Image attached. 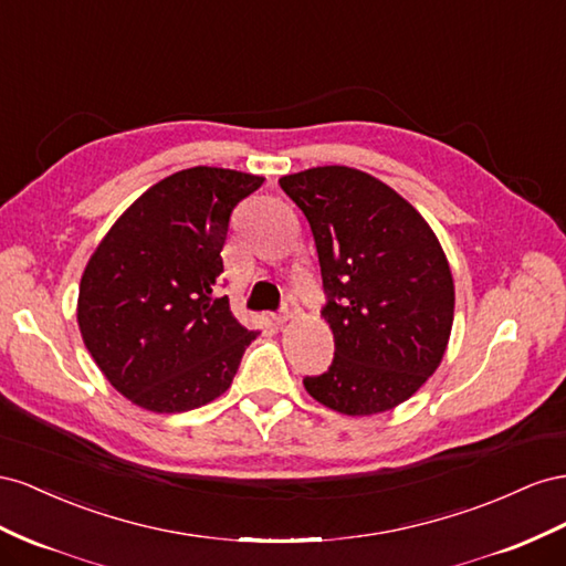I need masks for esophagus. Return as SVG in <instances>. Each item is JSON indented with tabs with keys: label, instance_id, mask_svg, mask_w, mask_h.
<instances>
[{
	"label": "esophagus",
	"instance_id": "34e87169",
	"mask_svg": "<svg viewBox=\"0 0 566 566\" xmlns=\"http://www.w3.org/2000/svg\"><path fill=\"white\" fill-rule=\"evenodd\" d=\"M296 313H298V308H296V298L286 296V298H284V305H282V311H280V313H274L272 317H274V322H277V325H284V322L292 319Z\"/></svg>",
	"mask_w": 566,
	"mask_h": 566
}]
</instances>
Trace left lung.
<instances>
[{
  "mask_svg": "<svg viewBox=\"0 0 566 566\" xmlns=\"http://www.w3.org/2000/svg\"><path fill=\"white\" fill-rule=\"evenodd\" d=\"M280 187L311 222L334 334V360L303 379L305 391L350 417L394 410L436 373L453 327L455 286L439 239L363 170L311 168Z\"/></svg>",
  "mask_w": 566,
  "mask_h": 566,
  "instance_id": "1",
  "label": "left lung"
}]
</instances>
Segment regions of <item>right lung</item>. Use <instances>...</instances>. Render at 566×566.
Here are the masks:
<instances>
[{"mask_svg": "<svg viewBox=\"0 0 566 566\" xmlns=\"http://www.w3.org/2000/svg\"><path fill=\"white\" fill-rule=\"evenodd\" d=\"M263 177L197 166L127 208L80 280L77 325L104 377L135 406L187 412L230 389L258 336L218 296L234 206Z\"/></svg>", "mask_w": 566, "mask_h": 566, "instance_id": "1", "label": "right lung"}]
</instances>
